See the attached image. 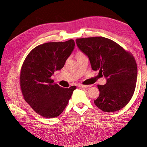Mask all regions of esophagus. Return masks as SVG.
I'll return each mask as SVG.
<instances>
[{
	"label": "esophagus",
	"instance_id": "1",
	"mask_svg": "<svg viewBox=\"0 0 147 147\" xmlns=\"http://www.w3.org/2000/svg\"><path fill=\"white\" fill-rule=\"evenodd\" d=\"M78 86H79V87H80V88H90V86H91V85H83V84H79Z\"/></svg>",
	"mask_w": 147,
	"mask_h": 147
}]
</instances>
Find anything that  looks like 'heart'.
Instances as JSON below:
<instances>
[{
    "mask_svg": "<svg viewBox=\"0 0 147 147\" xmlns=\"http://www.w3.org/2000/svg\"><path fill=\"white\" fill-rule=\"evenodd\" d=\"M83 56V55L82 54V53H79L78 54V55H77V57H78V56Z\"/></svg>",
    "mask_w": 147,
    "mask_h": 147,
    "instance_id": "b5f03b06",
    "label": "heart"
}]
</instances>
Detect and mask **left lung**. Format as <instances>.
<instances>
[{
	"label": "left lung",
	"mask_w": 147,
	"mask_h": 147,
	"mask_svg": "<svg viewBox=\"0 0 147 147\" xmlns=\"http://www.w3.org/2000/svg\"><path fill=\"white\" fill-rule=\"evenodd\" d=\"M76 43L88 57L92 69L99 70L107 80L104 85H97L100 94L94 100L95 105L105 112H116L125 107L136 85L134 57L116 42L103 37L77 38Z\"/></svg>",
	"instance_id": "1"
}]
</instances>
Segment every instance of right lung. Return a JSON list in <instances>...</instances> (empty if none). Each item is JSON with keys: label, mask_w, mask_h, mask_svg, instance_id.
<instances>
[{"label": "right lung", "mask_w": 147, "mask_h": 147, "mask_svg": "<svg viewBox=\"0 0 147 147\" xmlns=\"http://www.w3.org/2000/svg\"><path fill=\"white\" fill-rule=\"evenodd\" d=\"M74 48L72 39L45 43L34 48L26 57L20 74L21 91L25 100L42 117L59 116L77 88H62L51 79L55 71L63 67Z\"/></svg>", "instance_id": "right-lung-1"}]
</instances>
